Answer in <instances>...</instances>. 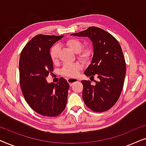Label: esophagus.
<instances>
[{
    "mask_svg": "<svg viewBox=\"0 0 146 146\" xmlns=\"http://www.w3.org/2000/svg\"><path fill=\"white\" fill-rule=\"evenodd\" d=\"M67 81H68V82L69 83L70 85L72 86L73 84L78 82L79 81V80L78 78H68Z\"/></svg>",
    "mask_w": 146,
    "mask_h": 146,
    "instance_id": "obj_1",
    "label": "esophagus"
}]
</instances>
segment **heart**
<instances>
[{
    "label": "heart",
    "mask_w": 146,
    "mask_h": 146,
    "mask_svg": "<svg viewBox=\"0 0 146 146\" xmlns=\"http://www.w3.org/2000/svg\"><path fill=\"white\" fill-rule=\"evenodd\" d=\"M66 45L75 53H78V57L83 62H88L90 59L91 51L89 48H84L83 44L78 39L72 38L66 42ZM60 48L58 45H54L50 50V58L53 62H56L58 58ZM80 70V66L78 64H66L62 70V74L68 78L74 77L78 75Z\"/></svg>",
    "instance_id": "heart-1"
}]
</instances>
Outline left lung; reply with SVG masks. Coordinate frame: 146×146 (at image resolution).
<instances>
[{"label": "left lung", "instance_id": "1", "mask_svg": "<svg viewBox=\"0 0 146 146\" xmlns=\"http://www.w3.org/2000/svg\"><path fill=\"white\" fill-rule=\"evenodd\" d=\"M71 35L88 37L93 44V56L84 74L90 78L96 76L98 80L93 85L90 81H81L83 100L94 111L108 110L119 99L126 72L120 45L109 33L96 27Z\"/></svg>", "mask_w": 146, "mask_h": 146}]
</instances>
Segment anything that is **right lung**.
Returning a JSON list of instances; mask_svg holds the SVG:
<instances>
[{"mask_svg": "<svg viewBox=\"0 0 146 146\" xmlns=\"http://www.w3.org/2000/svg\"><path fill=\"white\" fill-rule=\"evenodd\" d=\"M63 36L38 35L28 42L21 53L20 84L25 100L39 114L57 116L65 109L69 84L61 78L48 83L46 77L53 71L51 47Z\"/></svg>", "mask_w": 146, "mask_h": 146, "instance_id": "1", "label": "right lung"}]
</instances>
